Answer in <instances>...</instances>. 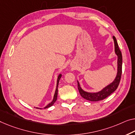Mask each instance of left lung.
Returning a JSON list of instances; mask_svg holds the SVG:
<instances>
[{
    "instance_id": "1",
    "label": "left lung",
    "mask_w": 135,
    "mask_h": 135,
    "mask_svg": "<svg viewBox=\"0 0 135 135\" xmlns=\"http://www.w3.org/2000/svg\"><path fill=\"white\" fill-rule=\"evenodd\" d=\"M114 40V50L115 53L118 56V73L117 76L115 78V79L112 84L110 85L107 86L106 87L102 90L98 92V93H88L84 91L80 87L79 82L78 81V87L79 90V93L80 96L84 99H87L90 101H99V100H103L107 98L108 96H110L112 93L115 91L117 89V88L119 85L120 78H121L122 74V53L120 50H119V46H118L117 41L114 36L113 37Z\"/></svg>"
}]
</instances>
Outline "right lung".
I'll use <instances>...</instances> for the list:
<instances>
[{
  "instance_id": "right-lung-1",
  "label": "right lung",
  "mask_w": 135,
  "mask_h": 135,
  "mask_svg": "<svg viewBox=\"0 0 135 135\" xmlns=\"http://www.w3.org/2000/svg\"><path fill=\"white\" fill-rule=\"evenodd\" d=\"M62 76V74H59V76H58L57 78V86H56V91H55V95H54V98H53V101H52L51 102H50V103L49 104H48V105L45 107H44V108H48L52 106L54 104V103L56 101V100H57V92H58V85H59V80L60 79H61ZM40 109H41V108H40Z\"/></svg>"
}]
</instances>
